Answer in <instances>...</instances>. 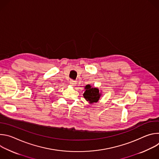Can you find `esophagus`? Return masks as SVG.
Returning <instances> with one entry per match:
<instances>
[{"label":"esophagus","mask_w":159,"mask_h":159,"mask_svg":"<svg viewBox=\"0 0 159 159\" xmlns=\"http://www.w3.org/2000/svg\"><path fill=\"white\" fill-rule=\"evenodd\" d=\"M70 84L71 85L74 86V85H75L77 84V82H76L75 80H70Z\"/></svg>","instance_id":"1"}]
</instances>
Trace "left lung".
<instances>
[{
    "label": "left lung",
    "instance_id": "obj_1",
    "mask_svg": "<svg viewBox=\"0 0 159 159\" xmlns=\"http://www.w3.org/2000/svg\"><path fill=\"white\" fill-rule=\"evenodd\" d=\"M85 91L83 96L86 101L90 103L96 102L99 101L101 97V93L98 88L92 87L90 85H87L85 87Z\"/></svg>",
    "mask_w": 159,
    "mask_h": 159
}]
</instances>
